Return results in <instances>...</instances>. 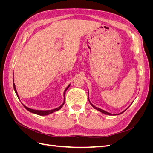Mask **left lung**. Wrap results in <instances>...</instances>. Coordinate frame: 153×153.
<instances>
[{
  "label": "left lung",
  "instance_id": "1",
  "mask_svg": "<svg viewBox=\"0 0 153 153\" xmlns=\"http://www.w3.org/2000/svg\"><path fill=\"white\" fill-rule=\"evenodd\" d=\"M88 99H89V93H88ZM89 103H90V104L92 105V107H93L94 109H96V110H98V111H100V112H102V113H103V114H106V115H112V114H110V113H109V112H106V111H105V110H102V109H101V108H97V107H96L95 106H94L93 105H92L91 102H90V101H89ZM127 109V108H126ZM125 110H124L123 112H122L121 113H120V114H117V115H119V114H122V113H123Z\"/></svg>",
  "mask_w": 153,
  "mask_h": 153
}]
</instances>
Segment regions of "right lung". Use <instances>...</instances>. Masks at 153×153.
<instances>
[{
	"label": "right lung",
	"mask_w": 153,
	"mask_h": 153,
	"mask_svg": "<svg viewBox=\"0 0 153 153\" xmlns=\"http://www.w3.org/2000/svg\"><path fill=\"white\" fill-rule=\"evenodd\" d=\"M13 88H14V90H15V92H16V96H18V98H19V96H18V95L17 91H16V87H15V83H14V79H13ZM69 86H70V84H69V85L66 87V89H65V91H64V102H63V103H62L61 106H59V107L57 108H55V109H53V110H38L31 109V108H30L27 107V106H25L24 104H22V105H24V107H25L27 110L29 111V112H32V113H34V114H36L39 115H49V114H52V113H53V112H56V111L60 110V109H61V108L62 107L64 104V102H65V93H66L65 92H66V90L68 89Z\"/></svg>",
	"instance_id": "obj_1"
}]
</instances>
